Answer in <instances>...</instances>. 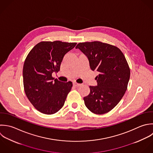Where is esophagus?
Segmentation results:
<instances>
[{"mask_svg": "<svg viewBox=\"0 0 153 153\" xmlns=\"http://www.w3.org/2000/svg\"><path fill=\"white\" fill-rule=\"evenodd\" d=\"M73 86H76V87H78V86H79L81 85V84L77 83H76V82H73Z\"/></svg>", "mask_w": 153, "mask_h": 153, "instance_id": "34e87169", "label": "esophagus"}]
</instances>
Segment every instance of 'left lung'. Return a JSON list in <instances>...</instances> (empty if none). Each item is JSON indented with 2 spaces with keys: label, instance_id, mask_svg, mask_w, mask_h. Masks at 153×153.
<instances>
[{
  "label": "left lung",
  "instance_id": "1",
  "mask_svg": "<svg viewBox=\"0 0 153 153\" xmlns=\"http://www.w3.org/2000/svg\"><path fill=\"white\" fill-rule=\"evenodd\" d=\"M86 55L92 71L98 72L97 86H90L89 94L84 97L86 107L93 113L103 114L113 109L127 90L130 68L117 47L99 41L77 45Z\"/></svg>",
  "mask_w": 153,
  "mask_h": 153
}]
</instances>
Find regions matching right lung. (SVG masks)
<instances>
[{
    "label": "right lung",
    "instance_id": "obj_1",
    "mask_svg": "<svg viewBox=\"0 0 153 153\" xmlns=\"http://www.w3.org/2000/svg\"><path fill=\"white\" fill-rule=\"evenodd\" d=\"M77 43L43 41L35 45L27 56L23 66V84L25 95L34 108L42 113L52 114L64 105L71 89V82L54 79L64 56Z\"/></svg>",
    "mask_w": 153,
    "mask_h": 153
}]
</instances>
